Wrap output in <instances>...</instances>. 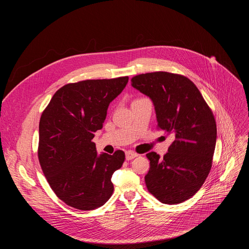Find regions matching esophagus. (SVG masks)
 <instances>
[{"label": "esophagus", "mask_w": 249, "mask_h": 249, "mask_svg": "<svg viewBox=\"0 0 249 249\" xmlns=\"http://www.w3.org/2000/svg\"><path fill=\"white\" fill-rule=\"evenodd\" d=\"M138 156H139V155H138L137 153H134V152H132V151L126 152V160H133V159H135V158L138 157Z\"/></svg>", "instance_id": "esophagus-1"}]
</instances>
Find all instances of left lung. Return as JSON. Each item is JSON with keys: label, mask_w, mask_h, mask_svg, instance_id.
<instances>
[{"label": "left lung", "mask_w": 249, "mask_h": 249, "mask_svg": "<svg viewBox=\"0 0 249 249\" xmlns=\"http://www.w3.org/2000/svg\"><path fill=\"white\" fill-rule=\"evenodd\" d=\"M131 82L153 100L158 129L174 137L162 159L155 152L147 154V188L163 204L182 203L198 192L211 170L217 140L214 114L185 76L154 72L135 76Z\"/></svg>", "instance_id": "obj_1"}]
</instances>
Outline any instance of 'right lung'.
Segmentation results:
<instances>
[{
    "label": "right lung",
    "instance_id": "obj_1",
    "mask_svg": "<svg viewBox=\"0 0 249 249\" xmlns=\"http://www.w3.org/2000/svg\"><path fill=\"white\" fill-rule=\"evenodd\" d=\"M129 78L67 84L52 96L39 121L38 160L56 196L78 210H93L111 197V177L125 154L97 156L91 141L102 128L109 103Z\"/></svg>",
    "mask_w": 249,
    "mask_h": 249
}]
</instances>
